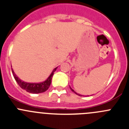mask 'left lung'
Returning <instances> with one entry per match:
<instances>
[{
	"instance_id": "left-lung-1",
	"label": "left lung",
	"mask_w": 129,
	"mask_h": 129,
	"mask_svg": "<svg viewBox=\"0 0 129 129\" xmlns=\"http://www.w3.org/2000/svg\"><path fill=\"white\" fill-rule=\"evenodd\" d=\"M70 89H71V90H72V92H74V93H75V94H77V95H80V96H82V95H80V94H77V92H75V90H73V89H72V88H71V87H70Z\"/></svg>"
}]
</instances>
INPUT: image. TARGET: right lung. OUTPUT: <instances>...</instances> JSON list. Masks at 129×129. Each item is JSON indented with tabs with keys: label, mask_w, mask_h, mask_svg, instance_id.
I'll return each instance as SVG.
<instances>
[{
	"label": "right lung",
	"mask_w": 129,
	"mask_h": 129,
	"mask_svg": "<svg viewBox=\"0 0 129 129\" xmlns=\"http://www.w3.org/2000/svg\"><path fill=\"white\" fill-rule=\"evenodd\" d=\"M57 67L55 68L51 73L49 77L45 80L44 82H40V83H30V82H26L24 81L21 80L20 78L17 77L16 75L14 72V70L12 69V72H13V76L15 78L16 81L18 84V85L20 86L24 90H26L30 93H33V94H39V93H42L45 92L49 89V86L51 84V80H52V76H53L54 73L56 70Z\"/></svg>",
	"instance_id": "add662e5"
}]
</instances>
